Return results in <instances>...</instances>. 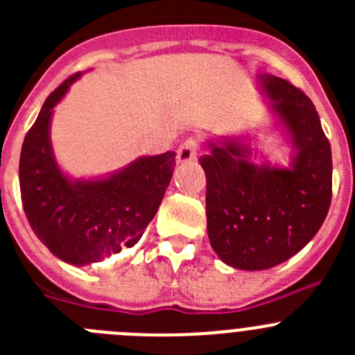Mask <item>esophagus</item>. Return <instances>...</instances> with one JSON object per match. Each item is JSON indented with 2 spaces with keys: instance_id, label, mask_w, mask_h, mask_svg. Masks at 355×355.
Wrapping results in <instances>:
<instances>
[{
  "instance_id": "34e87169",
  "label": "esophagus",
  "mask_w": 355,
  "mask_h": 355,
  "mask_svg": "<svg viewBox=\"0 0 355 355\" xmlns=\"http://www.w3.org/2000/svg\"><path fill=\"white\" fill-rule=\"evenodd\" d=\"M197 158V140L188 139L187 142L181 144L180 149H178V156H175V162L178 163H188L193 162Z\"/></svg>"
}]
</instances>
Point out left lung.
I'll return each instance as SVG.
<instances>
[{
  "instance_id": "left-lung-1",
  "label": "left lung",
  "mask_w": 355,
  "mask_h": 355,
  "mask_svg": "<svg viewBox=\"0 0 355 355\" xmlns=\"http://www.w3.org/2000/svg\"><path fill=\"white\" fill-rule=\"evenodd\" d=\"M266 112L283 137L288 165L256 159L258 137L206 140V220L215 254L238 270H266L309 243L332 196L331 146L315 105L272 74L254 78Z\"/></svg>"
}]
</instances>
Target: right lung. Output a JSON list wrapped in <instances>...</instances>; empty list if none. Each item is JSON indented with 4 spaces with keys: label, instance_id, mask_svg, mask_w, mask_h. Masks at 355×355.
Wrapping results in <instances>:
<instances>
[{
    "label": "right lung",
    "instance_id": "add662e5",
    "mask_svg": "<svg viewBox=\"0 0 355 355\" xmlns=\"http://www.w3.org/2000/svg\"><path fill=\"white\" fill-rule=\"evenodd\" d=\"M81 72L49 94L28 131L19 159V184L35 236L56 258L87 266L133 247L155 218L172 180L175 153L140 156L96 178H72L58 165L51 144L55 106Z\"/></svg>",
    "mask_w": 355,
    "mask_h": 355
}]
</instances>
